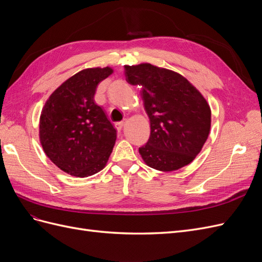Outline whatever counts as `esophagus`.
Listing matches in <instances>:
<instances>
[{
    "label": "esophagus",
    "instance_id": "esophagus-1",
    "mask_svg": "<svg viewBox=\"0 0 262 262\" xmlns=\"http://www.w3.org/2000/svg\"><path fill=\"white\" fill-rule=\"evenodd\" d=\"M126 121H128V119H123L122 121H120V122H117L115 125H116V129L118 130V131H121L122 130V128L124 126V124L126 123Z\"/></svg>",
    "mask_w": 262,
    "mask_h": 262
}]
</instances>
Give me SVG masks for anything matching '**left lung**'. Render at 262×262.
Returning a JSON list of instances; mask_svg holds the SVG:
<instances>
[{
    "mask_svg": "<svg viewBox=\"0 0 262 262\" xmlns=\"http://www.w3.org/2000/svg\"><path fill=\"white\" fill-rule=\"evenodd\" d=\"M125 80L142 87L141 97L149 119L150 136L139 148L144 163L161 171L189 165L211 130L207 99L181 74L149 63L124 66Z\"/></svg>",
    "mask_w": 262,
    "mask_h": 262,
    "instance_id": "1",
    "label": "left lung"
}]
</instances>
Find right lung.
Wrapping results in <instances>:
<instances>
[{
	"mask_svg": "<svg viewBox=\"0 0 262 262\" xmlns=\"http://www.w3.org/2000/svg\"><path fill=\"white\" fill-rule=\"evenodd\" d=\"M113 73L110 67L84 69L63 82L42 107L39 140L43 152L71 176L95 175L113 152L117 131L94 101L98 84Z\"/></svg>",
	"mask_w": 262,
	"mask_h": 262,
	"instance_id": "right-lung-1",
	"label": "right lung"
}]
</instances>
